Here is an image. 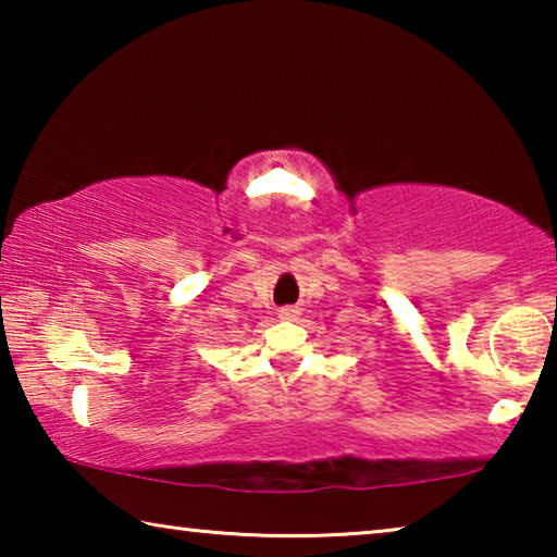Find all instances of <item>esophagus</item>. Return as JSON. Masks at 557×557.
I'll return each instance as SVG.
<instances>
[{
  "label": "esophagus",
  "mask_w": 557,
  "mask_h": 557,
  "mask_svg": "<svg viewBox=\"0 0 557 557\" xmlns=\"http://www.w3.org/2000/svg\"><path fill=\"white\" fill-rule=\"evenodd\" d=\"M299 314V309H295V307H285V309H280V319H295Z\"/></svg>",
  "instance_id": "esophagus-1"
}]
</instances>
